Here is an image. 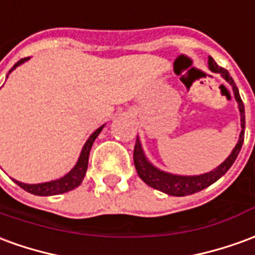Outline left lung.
<instances>
[{
  "label": "left lung",
  "instance_id": "8db88e82",
  "mask_svg": "<svg viewBox=\"0 0 255 255\" xmlns=\"http://www.w3.org/2000/svg\"><path fill=\"white\" fill-rule=\"evenodd\" d=\"M209 68L213 73L220 74L232 86L235 100L238 103V108H239L240 113V128H242V130H240L239 140H238L236 145L232 149V152L229 153L228 158L224 160L221 165L217 166L216 169L207 171V173H203V174H198V176H181V174H174V173L160 170L159 167H156L153 163H151L145 156L141 141L137 136L134 152H133V159H134L137 174L147 185L152 187L153 189H158L163 194L171 195V196H187V195L196 194L202 189L210 187L211 184H214L217 180H220L229 170V167L234 165V162L236 160L240 152V148L243 145L246 122H245V106H243V102L240 99L239 90L236 88L234 79L229 75L228 71L223 67L218 66L217 63L213 60V57H209Z\"/></svg>",
  "mask_w": 255,
  "mask_h": 255
}]
</instances>
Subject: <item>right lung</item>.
Listing matches in <instances>:
<instances>
[{"label":"right lung","instance_id":"right-lung-1","mask_svg":"<svg viewBox=\"0 0 255 255\" xmlns=\"http://www.w3.org/2000/svg\"><path fill=\"white\" fill-rule=\"evenodd\" d=\"M28 59H30V57H26V59H21V60L17 61L15 66L9 70L8 75L15 70L16 67H19L20 64H23V63H26ZM8 75H6V78H8ZM104 126H106V125L100 126L97 130L93 131V133L90 134V137L86 140V142L84 144V147H82V151L79 153V158L78 160H77L75 166L63 177L57 178V180H52V181L39 182V184H26V182H20L17 181V180H13V181H15L20 188L24 189V191H27V192H30V194L32 195H38V196H52V195L64 194V192H68V191H71V189L79 187L82 180H84L85 174H86V170H88V160H89L90 148H92L93 142H95V140L97 138V136L100 134V131L103 130Z\"/></svg>","mask_w":255,"mask_h":255}]
</instances>
